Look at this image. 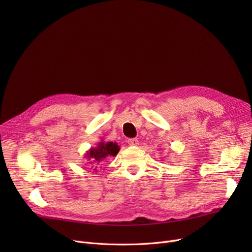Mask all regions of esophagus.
<instances>
[{
  "label": "esophagus",
  "mask_w": 252,
  "mask_h": 252,
  "mask_svg": "<svg viewBox=\"0 0 252 252\" xmlns=\"http://www.w3.org/2000/svg\"><path fill=\"white\" fill-rule=\"evenodd\" d=\"M127 144L129 145V146H137V145L139 144V141L138 139H128L127 140Z\"/></svg>",
  "instance_id": "34e87169"
}]
</instances>
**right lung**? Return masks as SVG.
Here are the masks:
<instances>
[{
    "label": "right lung",
    "mask_w": 252,
    "mask_h": 252,
    "mask_svg": "<svg viewBox=\"0 0 252 252\" xmlns=\"http://www.w3.org/2000/svg\"><path fill=\"white\" fill-rule=\"evenodd\" d=\"M119 146L115 142H104L101 140L96 147H92L85 154V157L89 160L91 168L96 171V168L103 161H107L108 158L116 156L119 151Z\"/></svg>",
    "instance_id": "1"
}]
</instances>
